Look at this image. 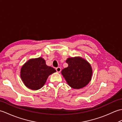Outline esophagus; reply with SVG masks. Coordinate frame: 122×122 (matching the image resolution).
<instances>
[{
	"instance_id": "obj_1",
	"label": "esophagus",
	"mask_w": 122,
	"mask_h": 122,
	"mask_svg": "<svg viewBox=\"0 0 122 122\" xmlns=\"http://www.w3.org/2000/svg\"><path fill=\"white\" fill-rule=\"evenodd\" d=\"M56 71L57 72H59L61 71V67H57V68H56Z\"/></svg>"
}]
</instances>
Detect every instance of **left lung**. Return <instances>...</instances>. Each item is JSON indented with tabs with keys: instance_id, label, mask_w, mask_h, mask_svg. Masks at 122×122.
<instances>
[{
	"instance_id": "1",
	"label": "left lung",
	"mask_w": 122,
	"mask_h": 122,
	"mask_svg": "<svg viewBox=\"0 0 122 122\" xmlns=\"http://www.w3.org/2000/svg\"><path fill=\"white\" fill-rule=\"evenodd\" d=\"M66 62L68 66L62 70L61 73L70 87L79 89L87 85L92 75L90 64L79 56L69 57Z\"/></svg>"
}]
</instances>
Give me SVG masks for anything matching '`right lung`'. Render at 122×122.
I'll return each mask as SVG.
<instances>
[{"mask_svg": "<svg viewBox=\"0 0 122 122\" xmlns=\"http://www.w3.org/2000/svg\"><path fill=\"white\" fill-rule=\"evenodd\" d=\"M56 71L53 67L46 65L42 57L32 58L21 67L20 77L26 87L37 90L43 87L48 76Z\"/></svg>", "mask_w": 122, "mask_h": 122, "instance_id": "1", "label": "right lung"}]
</instances>
